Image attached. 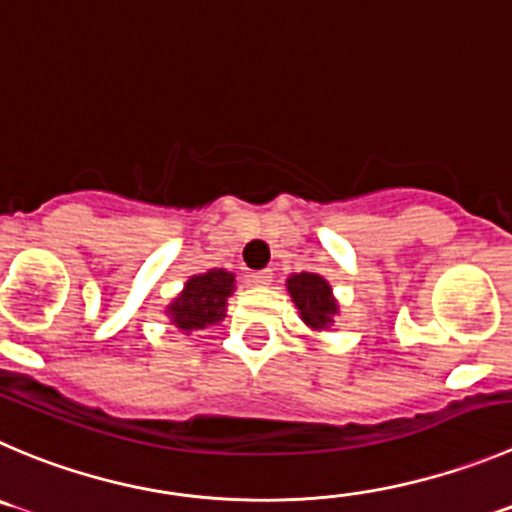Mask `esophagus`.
Masks as SVG:
<instances>
[{
	"instance_id": "esophagus-1",
	"label": "esophagus",
	"mask_w": 512,
	"mask_h": 512,
	"mask_svg": "<svg viewBox=\"0 0 512 512\" xmlns=\"http://www.w3.org/2000/svg\"><path fill=\"white\" fill-rule=\"evenodd\" d=\"M271 279H274V274H271V269H264V271H253L251 276H248V281H251L253 286H269Z\"/></svg>"
}]
</instances>
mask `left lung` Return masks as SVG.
I'll return each instance as SVG.
<instances>
[{"mask_svg": "<svg viewBox=\"0 0 512 512\" xmlns=\"http://www.w3.org/2000/svg\"><path fill=\"white\" fill-rule=\"evenodd\" d=\"M286 289H289L299 316L309 329L321 332V329L332 326L334 316L339 314V304L334 299L329 281L321 279L319 274L301 271V274H291L286 279Z\"/></svg>", "mask_w": 512, "mask_h": 512, "instance_id": "left-lung-1", "label": "left lung"}]
</instances>
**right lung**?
I'll return each instance as SVG.
<instances>
[{
	"instance_id": "right-lung-1",
	"label": "right lung",
	"mask_w": 512,
	"mask_h": 512,
	"mask_svg": "<svg viewBox=\"0 0 512 512\" xmlns=\"http://www.w3.org/2000/svg\"><path fill=\"white\" fill-rule=\"evenodd\" d=\"M236 289V276L226 269H211L191 276L178 296L168 304L165 314L180 332H198L218 324L226 316L228 296Z\"/></svg>"
}]
</instances>
